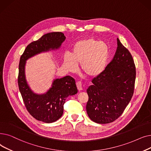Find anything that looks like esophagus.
I'll return each mask as SVG.
<instances>
[{"mask_svg":"<svg viewBox=\"0 0 151 151\" xmlns=\"http://www.w3.org/2000/svg\"><path fill=\"white\" fill-rule=\"evenodd\" d=\"M77 89L78 91H81L82 90V82H77Z\"/></svg>","mask_w":151,"mask_h":151,"instance_id":"1","label":"esophagus"}]
</instances>
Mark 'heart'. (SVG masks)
Instances as JSON below:
<instances>
[{
	"label": "heart",
	"instance_id": "1",
	"mask_svg": "<svg viewBox=\"0 0 151 151\" xmlns=\"http://www.w3.org/2000/svg\"><path fill=\"white\" fill-rule=\"evenodd\" d=\"M109 50L105 42L93 38L77 41L72 49L71 55H64L63 66L70 73H76L78 64L88 77L93 78L104 71L109 58Z\"/></svg>",
	"mask_w": 151,
	"mask_h": 151
}]
</instances>
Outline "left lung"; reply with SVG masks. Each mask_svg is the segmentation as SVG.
<instances>
[{
    "instance_id": "left-lung-1",
    "label": "left lung",
    "mask_w": 151,
    "mask_h": 151,
    "mask_svg": "<svg viewBox=\"0 0 151 151\" xmlns=\"http://www.w3.org/2000/svg\"><path fill=\"white\" fill-rule=\"evenodd\" d=\"M117 48L104 71L92 80L87 90L86 109L90 119L100 124L111 123L124 112L133 96L136 68L133 57L117 38Z\"/></svg>"
}]
</instances>
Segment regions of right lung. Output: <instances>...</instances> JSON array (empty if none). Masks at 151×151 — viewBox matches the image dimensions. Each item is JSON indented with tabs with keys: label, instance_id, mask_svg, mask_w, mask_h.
Instances as JSON below:
<instances>
[{
	"label": "right lung",
	"instance_id": "obj_1",
	"mask_svg": "<svg viewBox=\"0 0 151 151\" xmlns=\"http://www.w3.org/2000/svg\"><path fill=\"white\" fill-rule=\"evenodd\" d=\"M65 39L64 34L61 32L44 34L37 40L29 44L20 57L18 83L23 102L27 111L34 118L45 123L54 122L62 116L66 98L77 93L76 81L69 76L56 78L45 94H35L26 80V61L42 52L59 48Z\"/></svg>",
	"mask_w": 151,
	"mask_h": 151
}]
</instances>
